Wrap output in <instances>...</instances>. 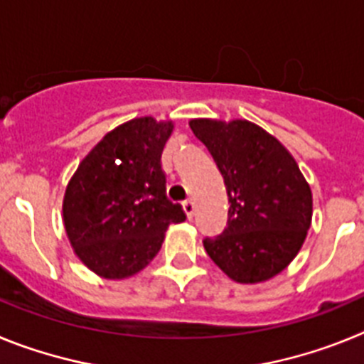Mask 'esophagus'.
<instances>
[{"label": "esophagus", "mask_w": 364, "mask_h": 364, "mask_svg": "<svg viewBox=\"0 0 364 364\" xmlns=\"http://www.w3.org/2000/svg\"><path fill=\"white\" fill-rule=\"evenodd\" d=\"M182 208H184L188 218H191L193 215H195V200H193V198H188V200L182 202Z\"/></svg>", "instance_id": "1"}]
</instances>
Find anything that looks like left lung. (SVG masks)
I'll return each mask as SVG.
<instances>
[{"mask_svg":"<svg viewBox=\"0 0 364 364\" xmlns=\"http://www.w3.org/2000/svg\"><path fill=\"white\" fill-rule=\"evenodd\" d=\"M189 127L213 156L230 200L228 228L204 239L205 252L240 284L275 277L311 226L310 184L288 149L253 122L195 118Z\"/></svg>","mask_w":364,"mask_h":364,"instance_id":"1","label":"left lung"}]
</instances>
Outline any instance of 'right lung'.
<instances>
[{
	"label": "right lung",
	"instance_id": "1",
	"mask_svg": "<svg viewBox=\"0 0 364 364\" xmlns=\"http://www.w3.org/2000/svg\"><path fill=\"white\" fill-rule=\"evenodd\" d=\"M175 124L140 117L109 131L80 162L63 195V226L74 253L109 281L142 272L169 224L186 220L166 195L160 156Z\"/></svg>",
	"mask_w": 364,
	"mask_h": 364
}]
</instances>
